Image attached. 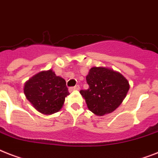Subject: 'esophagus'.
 <instances>
[{
  "mask_svg": "<svg viewBox=\"0 0 158 158\" xmlns=\"http://www.w3.org/2000/svg\"><path fill=\"white\" fill-rule=\"evenodd\" d=\"M79 85H76L75 86V87H70V88H69V91H70V92H72V91L79 90Z\"/></svg>",
  "mask_w": 158,
  "mask_h": 158,
  "instance_id": "1",
  "label": "esophagus"
}]
</instances>
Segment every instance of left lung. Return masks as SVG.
I'll use <instances>...</instances> for the list:
<instances>
[{
  "mask_svg": "<svg viewBox=\"0 0 158 158\" xmlns=\"http://www.w3.org/2000/svg\"><path fill=\"white\" fill-rule=\"evenodd\" d=\"M86 80L89 88L81 90L88 110L97 116L114 111L127 94L130 84L121 73L107 67H92Z\"/></svg>",
  "mask_w": 158,
  "mask_h": 158,
  "instance_id": "obj_1",
  "label": "left lung"
}]
</instances>
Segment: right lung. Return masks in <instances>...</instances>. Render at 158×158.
<instances>
[{"label": "right lung", "mask_w": 158, "mask_h": 158, "mask_svg": "<svg viewBox=\"0 0 158 158\" xmlns=\"http://www.w3.org/2000/svg\"><path fill=\"white\" fill-rule=\"evenodd\" d=\"M24 94L38 112L49 115L58 112L70 94L66 80L52 70L37 73L24 84Z\"/></svg>", "instance_id": "add662e5"}]
</instances>
